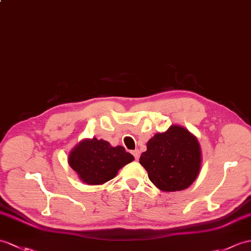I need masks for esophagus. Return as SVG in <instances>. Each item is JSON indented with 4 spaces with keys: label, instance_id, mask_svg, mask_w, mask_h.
<instances>
[{
    "label": "esophagus",
    "instance_id": "esophagus-1",
    "mask_svg": "<svg viewBox=\"0 0 251 251\" xmlns=\"http://www.w3.org/2000/svg\"><path fill=\"white\" fill-rule=\"evenodd\" d=\"M132 155L135 156V159H136V160H139V158H140V151H139V150L133 151V152H132Z\"/></svg>",
    "mask_w": 251,
    "mask_h": 251
}]
</instances>
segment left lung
<instances>
[{"instance_id": "8db88e82", "label": "left lung", "mask_w": 251, "mask_h": 251, "mask_svg": "<svg viewBox=\"0 0 251 251\" xmlns=\"http://www.w3.org/2000/svg\"><path fill=\"white\" fill-rule=\"evenodd\" d=\"M140 164L149 178L162 191L188 188L200 172L202 154L198 139L186 128L172 125L151 138Z\"/></svg>"}]
</instances>
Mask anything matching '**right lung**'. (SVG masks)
Returning <instances> with one entry per match:
<instances>
[{"mask_svg": "<svg viewBox=\"0 0 251 251\" xmlns=\"http://www.w3.org/2000/svg\"><path fill=\"white\" fill-rule=\"evenodd\" d=\"M133 159L123 147H111L97 138L84 139L71 151L68 164L79 178L89 185H101L116 176L118 171Z\"/></svg>", "mask_w": 251, "mask_h": 251, "instance_id": "right-lung-1", "label": "right lung"}]
</instances>
